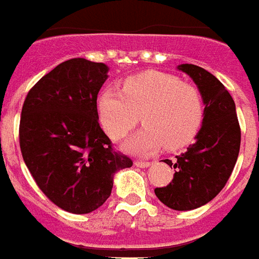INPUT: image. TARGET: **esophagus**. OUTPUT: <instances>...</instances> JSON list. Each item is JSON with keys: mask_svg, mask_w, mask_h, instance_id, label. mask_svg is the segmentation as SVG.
Returning a JSON list of instances; mask_svg holds the SVG:
<instances>
[{"mask_svg": "<svg viewBox=\"0 0 259 259\" xmlns=\"http://www.w3.org/2000/svg\"><path fill=\"white\" fill-rule=\"evenodd\" d=\"M135 165H136V167H140V168H147V167H150V165H151V162H150V161L136 160Z\"/></svg>", "mask_w": 259, "mask_h": 259, "instance_id": "obj_1", "label": "esophagus"}]
</instances>
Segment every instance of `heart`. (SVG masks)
Returning a JSON list of instances; mask_svg holds the SVG:
<instances>
[{"mask_svg": "<svg viewBox=\"0 0 259 259\" xmlns=\"http://www.w3.org/2000/svg\"><path fill=\"white\" fill-rule=\"evenodd\" d=\"M101 122L113 140H122L142 116L146 127L130 148L148 154L160 147L178 150L193 142L203 123L205 106L198 88L178 77L147 71L130 77L122 91L108 88L98 101Z\"/></svg>", "mask_w": 259, "mask_h": 259, "instance_id": "b5f03b06", "label": "heart"}]
</instances>
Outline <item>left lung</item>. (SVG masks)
Returning a JSON list of instances; mask_svg holds the SVG:
<instances>
[{"mask_svg": "<svg viewBox=\"0 0 259 259\" xmlns=\"http://www.w3.org/2000/svg\"><path fill=\"white\" fill-rule=\"evenodd\" d=\"M198 85L205 104L203 123L196 142L184 154L177 155L172 182L155 188L157 198L174 210H192L206 205L224 188L236 165L241 130L236 104L229 91L213 74L195 64H181Z\"/></svg>", "mask_w": 259, "mask_h": 259, "instance_id": "8db88e82", "label": "left lung"}]
</instances>
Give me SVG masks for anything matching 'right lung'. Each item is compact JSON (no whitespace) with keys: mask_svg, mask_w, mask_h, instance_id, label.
Returning <instances> with one entry per match:
<instances>
[{"mask_svg":"<svg viewBox=\"0 0 259 259\" xmlns=\"http://www.w3.org/2000/svg\"><path fill=\"white\" fill-rule=\"evenodd\" d=\"M106 73L104 63L67 60L30 88L22 106L19 146L29 172L49 200L75 214L104 205L115 172L133 165L99 126Z\"/></svg>","mask_w":259,"mask_h":259,"instance_id":"right-lung-1","label":"right lung"}]
</instances>
